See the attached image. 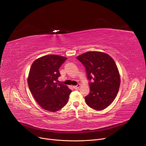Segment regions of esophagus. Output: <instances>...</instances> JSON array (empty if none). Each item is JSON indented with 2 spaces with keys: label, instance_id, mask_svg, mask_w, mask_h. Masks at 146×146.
<instances>
[{
  "label": "esophagus",
  "instance_id": "34e87169",
  "mask_svg": "<svg viewBox=\"0 0 146 146\" xmlns=\"http://www.w3.org/2000/svg\"><path fill=\"white\" fill-rule=\"evenodd\" d=\"M80 86V84H78V85H76V86H73V88L74 89H79V87Z\"/></svg>",
  "mask_w": 146,
  "mask_h": 146
}]
</instances>
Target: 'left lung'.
<instances>
[{
	"mask_svg": "<svg viewBox=\"0 0 146 146\" xmlns=\"http://www.w3.org/2000/svg\"><path fill=\"white\" fill-rule=\"evenodd\" d=\"M85 66L89 80L90 93L85 96L87 105L101 111L115 99L120 86V76L113 58L106 53L88 51L76 57Z\"/></svg>",
	"mask_w": 146,
	"mask_h": 146,
	"instance_id": "1",
	"label": "left lung"
}]
</instances>
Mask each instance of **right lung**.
Listing matches in <instances>:
<instances>
[{"instance_id": "right-lung-1", "label": "right lung", "mask_w": 146, "mask_h": 146, "mask_svg": "<svg viewBox=\"0 0 146 146\" xmlns=\"http://www.w3.org/2000/svg\"><path fill=\"white\" fill-rule=\"evenodd\" d=\"M67 58L54 54L41 57L31 67L28 84L35 101L43 109L56 112L67 104L72 90L58 83V70Z\"/></svg>"}]
</instances>
